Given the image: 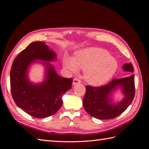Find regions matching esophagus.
<instances>
[{"label": "esophagus", "instance_id": "1", "mask_svg": "<svg viewBox=\"0 0 149 149\" xmlns=\"http://www.w3.org/2000/svg\"><path fill=\"white\" fill-rule=\"evenodd\" d=\"M81 83V81L79 78H75L74 79H73V85H76L77 84H79Z\"/></svg>", "mask_w": 149, "mask_h": 149}]
</instances>
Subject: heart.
<instances>
[{
    "label": "heart",
    "instance_id": "obj_1",
    "mask_svg": "<svg viewBox=\"0 0 149 149\" xmlns=\"http://www.w3.org/2000/svg\"><path fill=\"white\" fill-rule=\"evenodd\" d=\"M66 69L76 73L78 68L84 70V78L94 86L104 84L113 77L118 70V61L110 53L100 48H86L75 53L74 58L66 56L63 59Z\"/></svg>",
    "mask_w": 149,
    "mask_h": 149
}]
</instances>
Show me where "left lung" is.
Instances as JSON below:
<instances>
[{
	"label": "left lung",
	"instance_id": "obj_1",
	"mask_svg": "<svg viewBox=\"0 0 149 149\" xmlns=\"http://www.w3.org/2000/svg\"><path fill=\"white\" fill-rule=\"evenodd\" d=\"M124 71H134L131 63L123 65ZM122 88L125 98L121 102L114 105L110 103V93L117 87ZM135 96L134 74L120 79H113L107 84L101 86H86L83 98L85 111L92 117L98 119H109L116 118L124 112L132 102Z\"/></svg>",
	"mask_w": 149,
	"mask_h": 149
}]
</instances>
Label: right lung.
<instances>
[{"label": "right lung", "instance_id": "1", "mask_svg": "<svg viewBox=\"0 0 149 149\" xmlns=\"http://www.w3.org/2000/svg\"><path fill=\"white\" fill-rule=\"evenodd\" d=\"M55 53L42 42L30 43L13 61L10 71V91L17 106L36 118H45L55 114L63 104L62 95L71 88L72 78L58 75L49 63L47 66L45 81L33 84L28 79L27 71L35 60L52 61Z\"/></svg>", "mask_w": 149, "mask_h": 149}]
</instances>
